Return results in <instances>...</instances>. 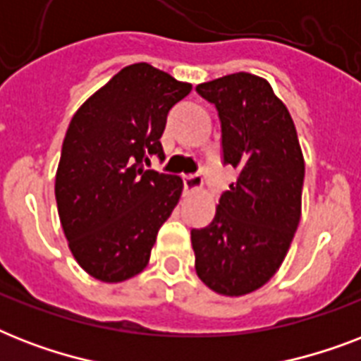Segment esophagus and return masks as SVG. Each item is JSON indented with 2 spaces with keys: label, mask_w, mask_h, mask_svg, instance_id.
Segmentation results:
<instances>
[{
  "label": "esophagus",
  "mask_w": 361,
  "mask_h": 361,
  "mask_svg": "<svg viewBox=\"0 0 361 361\" xmlns=\"http://www.w3.org/2000/svg\"><path fill=\"white\" fill-rule=\"evenodd\" d=\"M200 187H202V178H200V176H183V189H185V192L198 191Z\"/></svg>",
  "instance_id": "esophagus-1"
}]
</instances>
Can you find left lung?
Listing matches in <instances>:
<instances>
[{
    "mask_svg": "<svg viewBox=\"0 0 361 361\" xmlns=\"http://www.w3.org/2000/svg\"><path fill=\"white\" fill-rule=\"evenodd\" d=\"M219 112L223 159L238 180L206 228L191 231L195 269L221 296L264 286L285 260L302 217L303 153L290 112L269 82L234 73L198 84Z\"/></svg>",
    "mask_w": 361,
    "mask_h": 361,
    "instance_id": "obj_1",
    "label": "left lung"
}]
</instances>
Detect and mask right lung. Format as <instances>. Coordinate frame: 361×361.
<instances>
[{"label":"right lung","instance_id":"add662e5","mask_svg":"<svg viewBox=\"0 0 361 361\" xmlns=\"http://www.w3.org/2000/svg\"><path fill=\"white\" fill-rule=\"evenodd\" d=\"M191 90L153 65L133 63L73 116L56 172V202L73 257L95 279L121 283L149 262L183 181L144 163L152 155L164 159L166 116Z\"/></svg>","mask_w":361,"mask_h":361}]
</instances>
